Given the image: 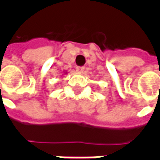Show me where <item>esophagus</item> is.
I'll use <instances>...</instances> for the list:
<instances>
[{
    "label": "esophagus",
    "instance_id": "34e87169",
    "mask_svg": "<svg viewBox=\"0 0 160 160\" xmlns=\"http://www.w3.org/2000/svg\"><path fill=\"white\" fill-rule=\"evenodd\" d=\"M85 70V67H77L76 71L78 73H83V71Z\"/></svg>",
    "mask_w": 160,
    "mask_h": 160
}]
</instances>
